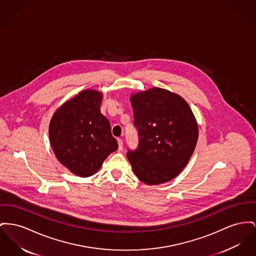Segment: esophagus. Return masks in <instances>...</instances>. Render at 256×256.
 Segmentation results:
<instances>
[{
  "label": "esophagus",
  "mask_w": 256,
  "mask_h": 256,
  "mask_svg": "<svg viewBox=\"0 0 256 256\" xmlns=\"http://www.w3.org/2000/svg\"><path fill=\"white\" fill-rule=\"evenodd\" d=\"M117 141H118V145H119V150H122V145H124L122 144V140L120 138H118Z\"/></svg>",
  "instance_id": "34e87169"
}]
</instances>
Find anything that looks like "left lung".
Wrapping results in <instances>:
<instances>
[{"label":"left lung","instance_id":"obj_1","mask_svg":"<svg viewBox=\"0 0 256 256\" xmlns=\"http://www.w3.org/2000/svg\"><path fill=\"white\" fill-rule=\"evenodd\" d=\"M139 145L126 154L134 172L149 186L177 177L188 164L198 140V124L180 94L150 88L130 96Z\"/></svg>","mask_w":256,"mask_h":256}]
</instances>
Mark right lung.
Instances as JSON below:
<instances>
[{"label":"right lung","mask_w":256,"mask_h":256,"mask_svg":"<svg viewBox=\"0 0 256 256\" xmlns=\"http://www.w3.org/2000/svg\"><path fill=\"white\" fill-rule=\"evenodd\" d=\"M102 94L80 92L55 111L49 138L58 160L79 177L94 175L106 158L118 150L110 122L100 113Z\"/></svg>","instance_id":"right-lung-1"}]
</instances>
